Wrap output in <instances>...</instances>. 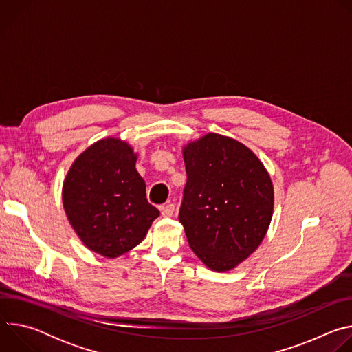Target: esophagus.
Listing matches in <instances>:
<instances>
[{"label": "esophagus", "instance_id": "obj_1", "mask_svg": "<svg viewBox=\"0 0 352 352\" xmlns=\"http://www.w3.org/2000/svg\"><path fill=\"white\" fill-rule=\"evenodd\" d=\"M160 212L163 214V217H173L174 212H175V206L173 204H168V205H164L160 208Z\"/></svg>", "mask_w": 352, "mask_h": 352}]
</instances>
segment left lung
Instances as JSON below:
<instances>
[{
	"mask_svg": "<svg viewBox=\"0 0 352 352\" xmlns=\"http://www.w3.org/2000/svg\"><path fill=\"white\" fill-rule=\"evenodd\" d=\"M188 181L179 221L193 254L214 272L235 269L265 239L274 209L269 171L243 143L206 133L182 146Z\"/></svg>",
	"mask_w": 352,
	"mask_h": 352,
	"instance_id": "1",
	"label": "left lung"
}]
</instances>
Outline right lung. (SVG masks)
Listing matches in <instances>:
<instances>
[{
	"label": "right lung",
	"instance_id": "1",
	"mask_svg": "<svg viewBox=\"0 0 352 352\" xmlns=\"http://www.w3.org/2000/svg\"><path fill=\"white\" fill-rule=\"evenodd\" d=\"M136 160L128 142L100 139L75 159L63 184L71 227L87 249L109 259L139 245L160 216L147 202Z\"/></svg>",
	"mask_w": 352,
	"mask_h": 352
}]
</instances>
